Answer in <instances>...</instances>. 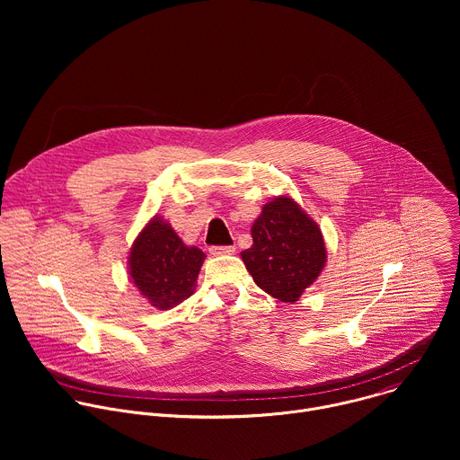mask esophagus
I'll return each mask as SVG.
<instances>
[{"label": "esophagus", "instance_id": "1", "mask_svg": "<svg viewBox=\"0 0 460 460\" xmlns=\"http://www.w3.org/2000/svg\"><path fill=\"white\" fill-rule=\"evenodd\" d=\"M236 251L234 245H211L209 252L215 256H222V254H233Z\"/></svg>", "mask_w": 460, "mask_h": 460}]
</instances>
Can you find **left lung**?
I'll use <instances>...</instances> for the list:
<instances>
[{
    "label": "left lung",
    "instance_id": "left-lung-1",
    "mask_svg": "<svg viewBox=\"0 0 460 460\" xmlns=\"http://www.w3.org/2000/svg\"><path fill=\"white\" fill-rule=\"evenodd\" d=\"M252 245L242 260L260 289L280 302H296L325 264L318 226L288 196L266 204L254 220Z\"/></svg>",
    "mask_w": 460,
    "mask_h": 460
}]
</instances>
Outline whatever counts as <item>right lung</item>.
Masks as SVG:
<instances>
[{"instance_id": "add662e5", "label": "right lung", "mask_w": 460, "mask_h": 460, "mask_svg": "<svg viewBox=\"0 0 460 460\" xmlns=\"http://www.w3.org/2000/svg\"><path fill=\"white\" fill-rule=\"evenodd\" d=\"M204 258L199 247H187L169 224L153 218L130 249V279L151 305L171 309L194 293Z\"/></svg>"}]
</instances>
